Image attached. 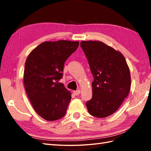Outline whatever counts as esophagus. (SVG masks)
Returning <instances> with one entry per match:
<instances>
[{
    "instance_id": "34e87169",
    "label": "esophagus",
    "mask_w": 151,
    "mask_h": 151,
    "mask_svg": "<svg viewBox=\"0 0 151 151\" xmlns=\"http://www.w3.org/2000/svg\"><path fill=\"white\" fill-rule=\"evenodd\" d=\"M73 93L75 95H78L80 93H81V90H80V89H78V90L76 91H74Z\"/></svg>"
}]
</instances>
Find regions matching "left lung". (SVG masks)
Listing matches in <instances>:
<instances>
[{
  "label": "left lung",
  "instance_id": "left-lung-1",
  "mask_svg": "<svg viewBox=\"0 0 151 151\" xmlns=\"http://www.w3.org/2000/svg\"><path fill=\"white\" fill-rule=\"evenodd\" d=\"M94 81L92 99L86 102L89 114L104 118L113 114L129 93V67L119 51L99 41H82Z\"/></svg>",
  "mask_w": 151,
  "mask_h": 151
}]
</instances>
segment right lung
<instances>
[{
    "mask_svg": "<svg viewBox=\"0 0 151 151\" xmlns=\"http://www.w3.org/2000/svg\"><path fill=\"white\" fill-rule=\"evenodd\" d=\"M78 41H45L28 56L24 65V86L37 114L47 121L65 115L71 93L59 82L64 63L77 49Z\"/></svg>",
    "mask_w": 151,
    "mask_h": 151,
    "instance_id": "right-lung-1",
    "label": "right lung"
}]
</instances>
